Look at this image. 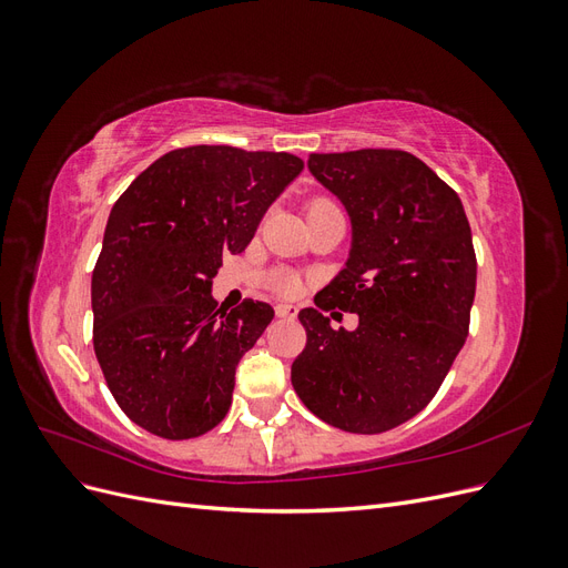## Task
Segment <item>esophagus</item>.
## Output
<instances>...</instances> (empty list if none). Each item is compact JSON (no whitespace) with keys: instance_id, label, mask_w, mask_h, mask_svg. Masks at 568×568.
<instances>
[{"instance_id":"1","label":"esophagus","mask_w":568,"mask_h":568,"mask_svg":"<svg viewBox=\"0 0 568 568\" xmlns=\"http://www.w3.org/2000/svg\"><path fill=\"white\" fill-rule=\"evenodd\" d=\"M274 313H277V317H291V320H294L298 315V307L291 305V303H277V305H274Z\"/></svg>"}]
</instances>
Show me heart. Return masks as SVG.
Returning a JSON list of instances; mask_svg holds the SVG:
<instances>
[{
  "label": "heart",
  "instance_id": "b5f03b06",
  "mask_svg": "<svg viewBox=\"0 0 568 568\" xmlns=\"http://www.w3.org/2000/svg\"><path fill=\"white\" fill-rule=\"evenodd\" d=\"M332 205H336V203H332L329 199H315V201L307 203V213H311V211H317V209H332ZM272 286L277 288L280 294L291 296V294H296V291L301 288V282L294 277V274H286V272H282V274H274Z\"/></svg>",
  "mask_w": 568,
  "mask_h": 568
}]
</instances>
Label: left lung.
<instances>
[{"instance_id":"1","label":"left lung","mask_w":568,"mask_h":568,"mask_svg":"<svg viewBox=\"0 0 568 568\" xmlns=\"http://www.w3.org/2000/svg\"><path fill=\"white\" fill-rule=\"evenodd\" d=\"M307 168L346 205L353 244L317 307L298 313L307 343L291 384L322 422L382 434L428 405L467 341L471 227L455 189L407 151L311 153ZM334 306L358 315L355 333L331 329Z\"/></svg>"}]
</instances>
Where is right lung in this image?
<instances>
[{"label": "right lung", "instance_id": "right-lung-1", "mask_svg": "<svg viewBox=\"0 0 568 568\" xmlns=\"http://www.w3.org/2000/svg\"><path fill=\"white\" fill-rule=\"evenodd\" d=\"M303 170L284 151L175 149L125 189L92 272L94 353L125 415L168 440L225 419L239 359L274 311L211 296L222 253H242Z\"/></svg>", "mask_w": 568, "mask_h": 568}]
</instances>
